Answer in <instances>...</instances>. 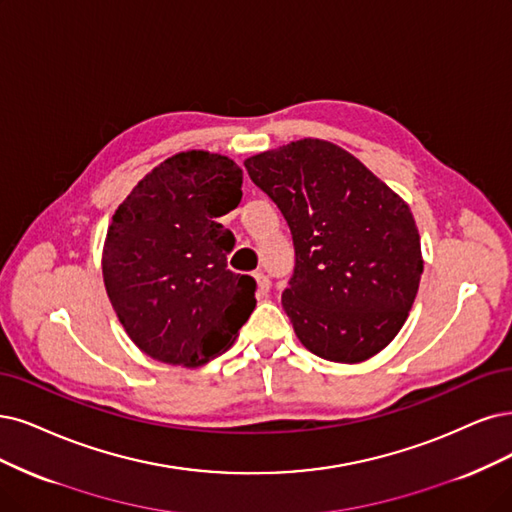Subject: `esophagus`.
<instances>
[{
	"mask_svg": "<svg viewBox=\"0 0 512 512\" xmlns=\"http://www.w3.org/2000/svg\"><path fill=\"white\" fill-rule=\"evenodd\" d=\"M255 282H257V293L259 295H268V291H270V278L263 274V272H257L255 274Z\"/></svg>",
	"mask_w": 512,
	"mask_h": 512,
	"instance_id": "obj_1",
	"label": "esophagus"
}]
</instances>
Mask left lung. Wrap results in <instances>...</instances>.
Listing matches in <instances>:
<instances>
[{"label":"left lung","mask_w":512,"mask_h":512,"mask_svg":"<svg viewBox=\"0 0 512 512\" xmlns=\"http://www.w3.org/2000/svg\"><path fill=\"white\" fill-rule=\"evenodd\" d=\"M285 215L295 272L282 308L325 361L356 365L401 331L424 272L409 204L350 151L299 139L244 160Z\"/></svg>","instance_id":"1"}]
</instances>
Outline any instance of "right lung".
<instances>
[{
    "label": "right lung",
    "mask_w": 512,
    "mask_h": 512,
    "mask_svg": "<svg viewBox=\"0 0 512 512\" xmlns=\"http://www.w3.org/2000/svg\"><path fill=\"white\" fill-rule=\"evenodd\" d=\"M242 168L187 149L116 208L103 282L126 335L160 363L194 369L230 348L255 310V280L227 270L234 236L217 221L242 198Z\"/></svg>",
    "instance_id": "add662e5"
}]
</instances>
